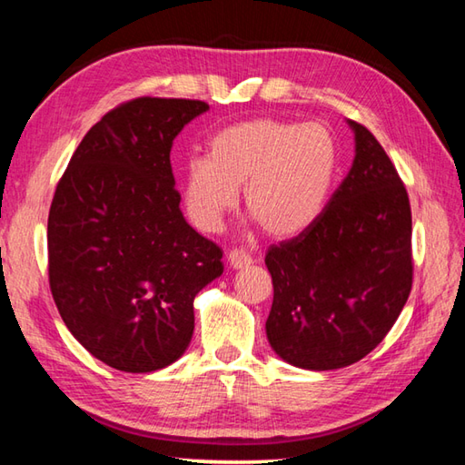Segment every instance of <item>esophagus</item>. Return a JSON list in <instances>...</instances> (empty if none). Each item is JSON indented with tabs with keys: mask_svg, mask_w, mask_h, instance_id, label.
<instances>
[{
	"mask_svg": "<svg viewBox=\"0 0 465 465\" xmlns=\"http://www.w3.org/2000/svg\"><path fill=\"white\" fill-rule=\"evenodd\" d=\"M227 262H230L232 268H245V266H250V263H252V256L248 252L235 248L230 253H227Z\"/></svg>",
	"mask_w": 465,
	"mask_h": 465,
	"instance_id": "1",
	"label": "esophagus"
}]
</instances>
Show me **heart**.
Listing matches in <instances>:
<instances>
[{"label": "heart", "mask_w": 465, "mask_h": 465, "mask_svg": "<svg viewBox=\"0 0 465 465\" xmlns=\"http://www.w3.org/2000/svg\"><path fill=\"white\" fill-rule=\"evenodd\" d=\"M339 165L329 126L253 118L227 126L209 143V157L187 161L183 203L197 230H220L238 202L272 238H292L321 215Z\"/></svg>", "instance_id": "1"}]
</instances>
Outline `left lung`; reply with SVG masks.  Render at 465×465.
<instances>
[{
  "instance_id": "8db88e82",
  "label": "left lung",
  "mask_w": 465,
  "mask_h": 465,
  "mask_svg": "<svg viewBox=\"0 0 465 465\" xmlns=\"http://www.w3.org/2000/svg\"><path fill=\"white\" fill-rule=\"evenodd\" d=\"M349 124L357 141L349 175L312 225L266 253L274 284L268 341L300 369L332 371L367 357L413 284L407 189L375 134Z\"/></svg>"
}]
</instances>
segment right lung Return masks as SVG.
Returning a JSON list of instances; mask_svg holds the SVG:
<instances>
[{
	"label": "right lung",
	"instance_id": "add662e5",
	"mask_svg": "<svg viewBox=\"0 0 465 465\" xmlns=\"http://www.w3.org/2000/svg\"><path fill=\"white\" fill-rule=\"evenodd\" d=\"M203 100L141 96L90 129L48 215V280L64 324L93 357L151 372L185 352L193 298L222 276V250L179 209L173 139Z\"/></svg>",
	"mask_w": 465,
	"mask_h": 465
}]
</instances>
